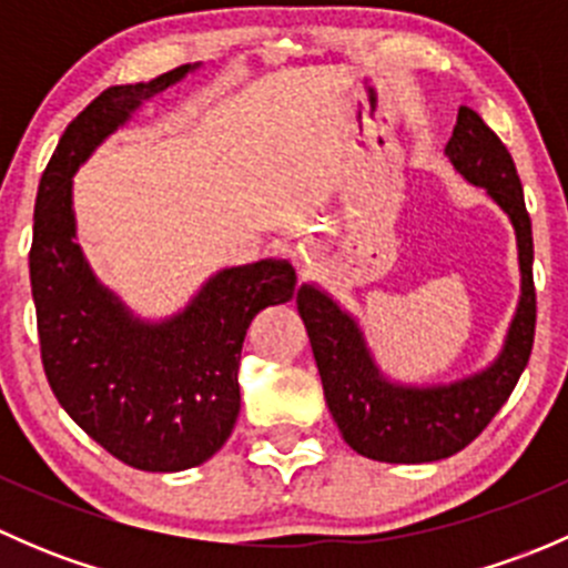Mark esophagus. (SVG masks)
I'll return each mask as SVG.
<instances>
[{
    "label": "esophagus",
    "mask_w": 568,
    "mask_h": 568,
    "mask_svg": "<svg viewBox=\"0 0 568 568\" xmlns=\"http://www.w3.org/2000/svg\"><path fill=\"white\" fill-rule=\"evenodd\" d=\"M311 266V257H305V261H302V268H307Z\"/></svg>",
    "instance_id": "obj_1"
}]
</instances>
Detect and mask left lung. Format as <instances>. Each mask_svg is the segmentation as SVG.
<instances>
[{"label":"left lung","mask_w":568,"mask_h":568,"mask_svg":"<svg viewBox=\"0 0 568 568\" xmlns=\"http://www.w3.org/2000/svg\"><path fill=\"white\" fill-rule=\"evenodd\" d=\"M445 153L469 183L489 192L517 233L523 296L506 346L489 368L454 385H393L376 368L357 321L343 313L316 285H302L296 294L326 406L348 448L376 462H439L467 448L517 387L536 335L532 231L511 153L469 106L459 109Z\"/></svg>","instance_id":"1"}]
</instances>
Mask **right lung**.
I'll list each match as a JSON object with an SVG mask.
<instances>
[{"mask_svg": "<svg viewBox=\"0 0 568 568\" xmlns=\"http://www.w3.org/2000/svg\"><path fill=\"white\" fill-rule=\"evenodd\" d=\"M192 65L118 84L68 123L36 200L30 283L40 359L62 409L114 459L145 473L209 462L236 426L244 335L263 307L294 300L288 261L222 268L178 316L148 324L90 272L77 244L71 178L148 99Z\"/></svg>", "mask_w": 568, "mask_h": 568, "instance_id": "add662e5", "label": "right lung"}]
</instances>
